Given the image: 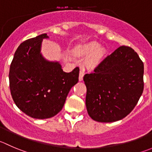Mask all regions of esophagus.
I'll return each instance as SVG.
<instances>
[{
    "label": "esophagus",
    "instance_id": "34e87169",
    "mask_svg": "<svg viewBox=\"0 0 152 152\" xmlns=\"http://www.w3.org/2000/svg\"><path fill=\"white\" fill-rule=\"evenodd\" d=\"M84 75H85V71H84V70H81L80 72H79V80L80 81V82H82V81L83 80Z\"/></svg>",
    "mask_w": 152,
    "mask_h": 152
}]
</instances>
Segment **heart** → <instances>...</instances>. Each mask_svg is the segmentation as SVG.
<instances>
[{
  "instance_id": "heart-1",
  "label": "heart",
  "mask_w": 152,
  "mask_h": 152,
  "mask_svg": "<svg viewBox=\"0 0 152 152\" xmlns=\"http://www.w3.org/2000/svg\"><path fill=\"white\" fill-rule=\"evenodd\" d=\"M76 53L79 56H88L86 60L87 65L94 67L101 63L105 52L104 48L99 47L97 42H93L79 47Z\"/></svg>"
}]
</instances>
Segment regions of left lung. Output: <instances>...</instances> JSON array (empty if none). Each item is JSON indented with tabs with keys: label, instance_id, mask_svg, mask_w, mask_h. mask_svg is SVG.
Masks as SVG:
<instances>
[{
	"label": "left lung",
	"instance_id": "obj_1",
	"mask_svg": "<svg viewBox=\"0 0 152 152\" xmlns=\"http://www.w3.org/2000/svg\"><path fill=\"white\" fill-rule=\"evenodd\" d=\"M143 73V63L129 47H120L106 57L93 73L83 78L90 117L100 123L126 117L142 95Z\"/></svg>",
	"mask_w": 152,
	"mask_h": 152
}]
</instances>
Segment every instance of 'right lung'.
Here are the masks:
<instances>
[{
    "label": "right lung",
    "instance_id": "right-lung-1",
    "mask_svg": "<svg viewBox=\"0 0 152 152\" xmlns=\"http://www.w3.org/2000/svg\"><path fill=\"white\" fill-rule=\"evenodd\" d=\"M46 33L20 44L10 69V88L13 101L26 115L35 119L54 117L62 109L69 91L79 81V68L65 73L58 61L42 55Z\"/></svg>",
    "mask_w": 152,
    "mask_h": 152
}]
</instances>
